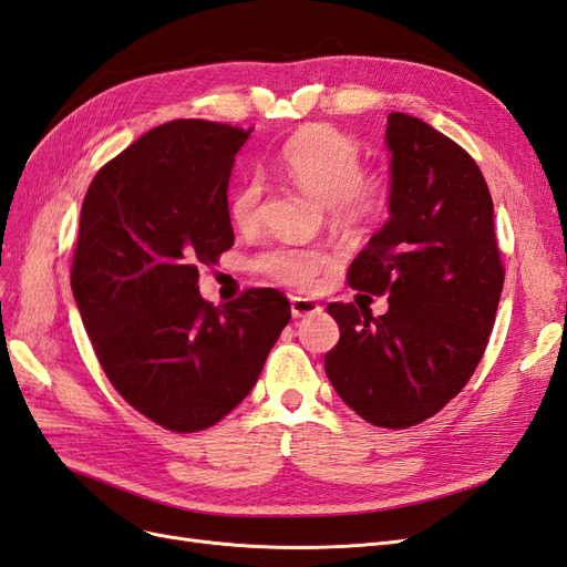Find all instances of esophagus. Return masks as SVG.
<instances>
[{
    "label": "esophagus",
    "instance_id": "1",
    "mask_svg": "<svg viewBox=\"0 0 567 567\" xmlns=\"http://www.w3.org/2000/svg\"><path fill=\"white\" fill-rule=\"evenodd\" d=\"M321 310V305L312 298H302V296H293L290 298V315H293L296 319L300 317H307V315H315Z\"/></svg>",
    "mask_w": 567,
    "mask_h": 567
}]
</instances>
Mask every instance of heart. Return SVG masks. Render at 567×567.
I'll use <instances>...</instances> for the list:
<instances>
[{
  "instance_id": "heart-1",
  "label": "heart",
  "mask_w": 567,
  "mask_h": 567,
  "mask_svg": "<svg viewBox=\"0 0 567 567\" xmlns=\"http://www.w3.org/2000/svg\"><path fill=\"white\" fill-rule=\"evenodd\" d=\"M277 167L305 194L329 205L340 225L357 227L369 221L385 203V184L375 177H362L359 146L329 125L300 127L277 153ZM262 182L246 177L229 196V215L238 229H252L260 217ZM331 252L321 246L281 244L257 257V269L269 279L307 288L329 267Z\"/></svg>"
}]
</instances>
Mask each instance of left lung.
<instances>
[{"label":"left lung","mask_w":567,"mask_h":567,"mask_svg":"<svg viewBox=\"0 0 567 567\" xmlns=\"http://www.w3.org/2000/svg\"><path fill=\"white\" fill-rule=\"evenodd\" d=\"M388 221L348 281L388 312L331 302L340 340L323 367L338 398L381 427L416 425L468 383L494 326L504 267L475 161L419 117L390 113Z\"/></svg>","instance_id":"obj_1"}]
</instances>
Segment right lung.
<instances>
[{
  "instance_id": "obj_1",
  "label": "right lung",
  "mask_w": 567,
  "mask_h": 567,
  "mask_svg": "<svg viewBox=\"0 0 567 567\" xmlns=\"http://www.w3.org/2000/svg\"><path fill=\"white\" fill-rule=\"evenodd\" d=\"M250 132L175 120L99 169L80 213L73 298L109 381L151 421L194 433L257 383L290 319L274 288L221 307L198 267L234 246L229 177Z\"/></svg>"
}]
</instances>
